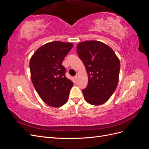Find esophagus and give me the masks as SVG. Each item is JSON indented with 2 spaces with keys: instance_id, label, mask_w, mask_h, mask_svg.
<instances>
[{
  "instance_id": "34e87169",
  "label": "esophagus",
  "mask_w": 149,
  "mask_h": 149,
  "mask_svg": "<svg viewBox=\"0 0 149 149\" xmlns=\"http://www.w3.org/2000/svg\"><path fill=\"white\" fill-rule=\"evenodd\" d=\"M78 76H79V74H76V75L74 76V78H75L76 79H78Z\"/></svg>"
}]
</instances>
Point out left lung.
<instances>
[{"instance_id": "obj_1", "label": "left lung", "mask_w": 149, "mask_h": 149, "mask_svg": "<svg viewBox=\"0 0 149 149\" xmlns=\"http://www.w3.org/2000/svg\"><path fill=\"white\" fill-rule=\"evenodd\" d=\"M77 53L88 76V84L83 93L90 104L98 106L106 102L119 81L120 61L114 52L101 42L86 41L78 44Z\"/></svg>"}]
</instances>
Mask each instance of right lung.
Returning <instances> with one entry per match:
<instances>
[{
	"label": "right lung",
	"mask_w": 149,
	"mask_h": 149,
	"mask_svg": "<svg viewBox=\"0 0 149 149\" xmlns=\"http://www.w3.org/2000/svg\"><path fill=\"white\" fill-rule=\"evenodd\" d=\"M73 46L59 41L43 45L30 61L31 81L39 96L47 104L54 107L64 105L73 83L66 76L62 62Z\"/></svg>",
	"instance_id": "1"
}]
</instances>
